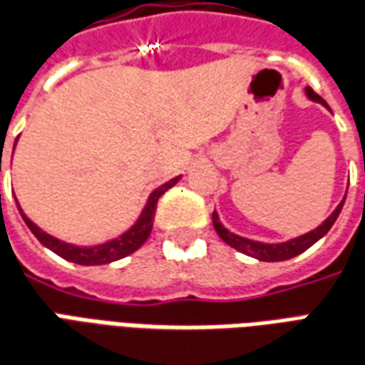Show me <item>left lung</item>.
<instances>
[{
  "label": "left lung",
  "instance_id": "1",
  "mask_svg": "<svg viewBox=\"0 0 365 365\" xmlns=\"http://www.w3.org/2000/svg\"><path fill=\"white\" fill-rule=\"evenodd\" d=\"M307 94L310 101L324 104L326 108H328L326 101H322V96H318L310 86H307ZM344 200H346V197H344ZM344 200L340 201V205L334 209L332 215L326 219L322 225L316 227L314 231H310V233H304V235L297 237V239H290V241H287V243L269 245V243H259V241H251V239H245V237H239L235 235V233H231V231H227L225 227L221 225L219 215L215 213V211H213L211 219H213V227H215L217 235L221 237L229 247H233V249H237V251H241V253L249 255V257H255V259H259V261H264V262L287 261V259H292V257H297V255L304 253V251L310 249L318 239H322V237L330 231V227L334 225V221L338 219L340 211H342Z\"/></svg>",
  "mask_w": 365,
  "mask_h": 365
}]
</instances>
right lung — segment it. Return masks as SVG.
I'll return each instance as SVG.
<instances>
[{"label":"right lung","mask_w":365,"mask_h":365,"mask_svg":"<svg viewBox=\"0 0 365 365\" xmlns=\"http://www.w3.org/2000/svg\"><path fill=\"white\" fill-rule=\"evenodd\" d=\"M15 142H17V140H15ZM178 182H180V178H174V180H170V182L164 183V185H160L158 190L152 191V195L148 197L146 207L142 209V213H140L138 221L130 227L126 233H122L120 237L112 239L108 243L96 245V247H75V245L63 243V241H58L55 237L47 235L45 231H41L39 227L35 225L31 219L23 213L17 200H15V203H17L23 221L27 223L29 229H31L33 235L37 237L41 243L45 245L47 249H51L53 253H57L58 257H63V259H67V261L71 262H76V264H108V262L112 261H118V259L128 257L130 253L138 251L140 247L146 243V239L150 237V233H152V225H154V213H156L158 200H160L170 187H174Z\"/></svg>","instance_id":"add662e5"}]
</instances>
